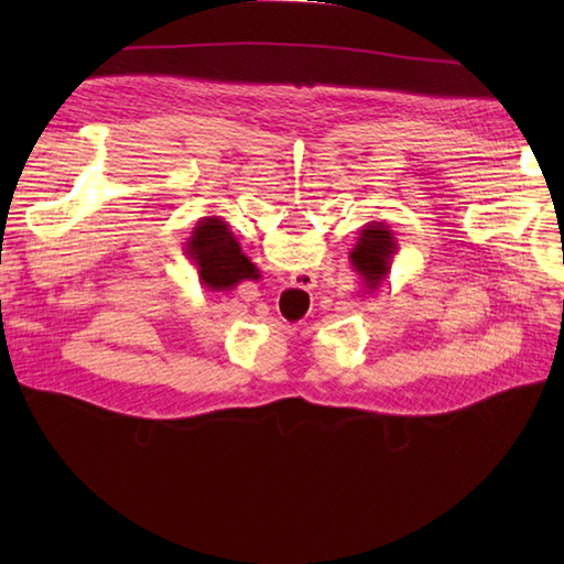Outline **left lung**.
<instances>
[{
	"instance_id": "left-lung-1",
	"label": "left lung",
	"mask_w": 564,
	"mask_h": 564,
	"mask_svg": "<svg viewBox=\"0 0 564 564\" xmlns=\"http://www.w3.org/2000/svg\"><path fill=\"white\" fill-rule=\"evenodd\" d=\"M398 239L386 223H366L358 232V242L351 249V267L364 279V289L378 291L380 283L388 279L392 259L398 254Z\"/></svg>"
}]
</instances>
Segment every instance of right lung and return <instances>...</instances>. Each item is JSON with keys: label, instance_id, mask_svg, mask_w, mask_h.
Masks as SVG:
<instances>
[{"label": "right lung", "instance_id": "1", "mask_svg": "<svg viewBox=\"0 0 564 564\" xmlns=\"http://www.w3.org/2000/svg\"><path fill=\"white\" fill-rule=\"evenodd\" d=\"M184 254L194 263L200 285L208 291H232L237 283L261 279V271L239 247L230 225L218 215L196 223Z\"/></svg>", "mask_w": 564, "mask_h": 564}]
</instances>
